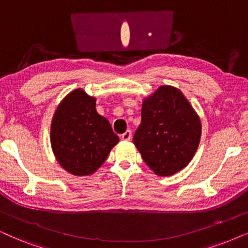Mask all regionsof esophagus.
<instances>
[{
	"label": "esophagus",
	"mask_w": 248,
	"mask_h": 248,
	"mask_svg": "<svg viewBox=\"0 0 248 248\" xmlns=\"http://www.w3.org/2000/svg\"><path fill=\"white\" fill-rule=\"evenodd\" d=\"M130 139H131V131H130V130L124 131V133L121 135V140H130Z\"/></svg>",
	"instance_id": "esophagus-1"
}]
</instances>
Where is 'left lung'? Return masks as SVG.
I'll use <instances>...</instances> for the list:
<instances>
[{
    "label": "left lung",
    "instance_id": "1",
    "mask_svg": "<svg viewBox=\"0 0 248 248\" xmlns=\"http://www.w3.org/2000/svg\"><path fill=\"white\" fill-rule=\"evenodd\" d=\"M200 136V119L187 99L176 88L162 86L143 102L134 144L156 175L169 176L191 161Z\"/></svg>",
    "mask_w": 248,
    "mask_h": 248
}]
</instances>
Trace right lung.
Listing matches in <instances>:
<instances>
[{"label": "right lung", "instance_id": "1", "mask_svg": "<svg viewBox=\"0 0 248 248\" xmlns=\"http://www.w3.org/2000/svg\"><path fill=\"white\" fill-rule=\"evenodd\" d=\"M51 146L68 173L84 176L96 171L119 142L111 124L96 111V98L75 89L62 99L51 124Z\"/></svg>", "mask_w": 248, "mask_h": 248}]
</instances>
